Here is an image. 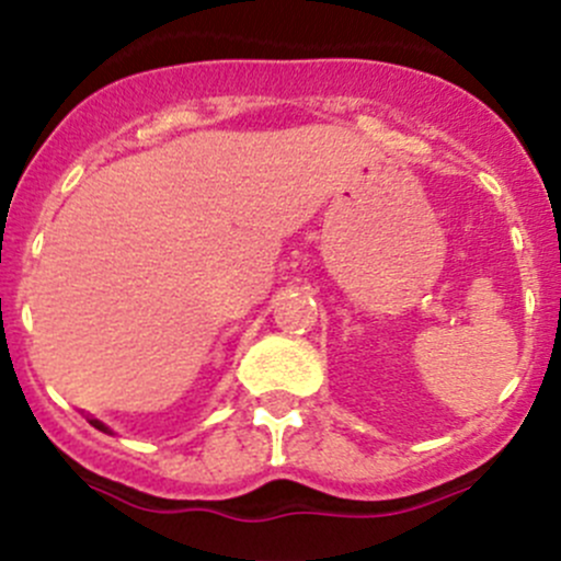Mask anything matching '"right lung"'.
<instances>
[{"mask_svg": "<svg viewBox=\"0 0 561 561\" xmlns=\"http://www.w3.org/2000/svg\"><path fill=\"white\" fill-rule=\"evenodd\" d=\"M88 422H91L93 427H96V430H102V433H110V427H107V424H102V422H99V420H88Z\"/></svg>", "mask_w": 561, "mask_h": 561, "instance_id": "add662e5", "label": "right lung"}]
</instances>
